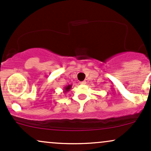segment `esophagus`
Listing matches in <instances>:
<instances>
[{"label": "esophagus", "mask_w": 151, "mask_h": 151, "mask_svg": "<svg viewBox=\"0 0 151 151\" xmlns=\"http://www.w3.org/2000/svg\"><path fill=\"white\" fill-rule=\"evenodd\" d=\"M79 84L83 85V84H86V81H79Z\"/></svg>", "instance_id": "obj_1"}]
</instances>
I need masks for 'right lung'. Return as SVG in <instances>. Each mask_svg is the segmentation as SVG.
I'll return each mask as SVG.
<instances>
[{
	"label": "right lung",
	"mask_w": 151,
	"mask_h": 151,
	"mask_svg": "<svg viewBox=\"0 0 151 151\" xmlns=\"http://www.w3.org/2000/svg\"><path fill=\"white\" fill-rule=\"evenodd\" d=\"M71 88H72V85H70V84L67 86H66L65 87V89H64V92L66 93V92H67V91H69L71 89Z\"/></svg>",
	"instance_id": "add662e5"
}]
</instances>
